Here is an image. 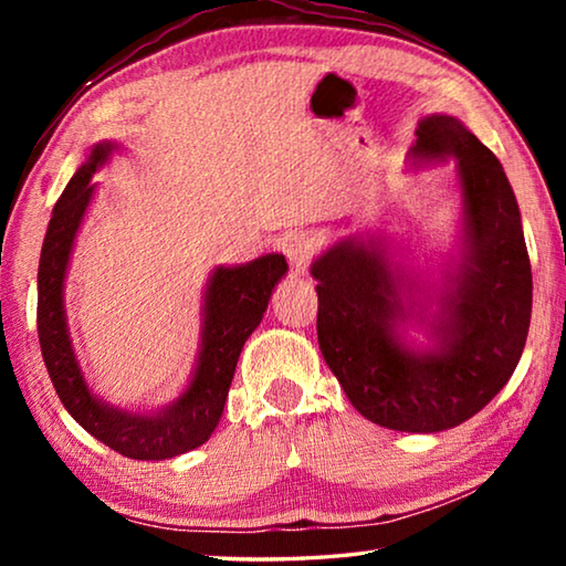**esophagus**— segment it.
<instances>
[{"instance_id":"obj_1","label":"esophagus","mask_w":566,"mask_h":566,"mask_svg":"<svg viewBox=\"0 0 566 566\" xmlns=\"http://www.w3.org/2000/svg\"><path fill=\"white\" fill-rule=\"evenodd\" d=\"M286 260H290V264L294 266L296 274H304L306 266H310V262L314 260V254H317V244H314L312 237L306 234H294L286 239V242L282 244Z\"/></svg>"}]
</instances>
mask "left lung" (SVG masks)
I'll use <instances>...</instances> for the list:
<instances>
[{
	"mask_svg": "<svg viewBox=\"0 0 566 566\" xmlns=\"http://www.w3.org/2000/svg\"><path fill=\"white\" fill-rule=\"evenodd\" d=\"M415 155H452L464 191L467 264L449 290L432 354L407 352L395 324L405 306L377 242L334 244L312 266L317 337L359 415L397 432H442L494 399L520 364L532 319V266L504 169L462 122L421 119Z\"/></svg>",
	"mask_w": 566,
	"mask_h": 566,
	"instance_id": "obj_1",
	"label": "left lung"
}]
</instances>
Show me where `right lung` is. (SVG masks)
Returning <instances> with one entry per match:
<instances>
[{
    "label": "right lung",
    "mask_w": 566,
    "mask_h": 566,
    "mask_svg": "<svg viewBox=\"0 0 566 566\" xmlns=\"http://www.w3.org/2000/svg\"><path fill=\"white\" fill-rule=\"evenodd\" d=\"M109 149L112 145L94 147L87 165L76 169L62 197L56 199L40 256L36 332L46 371L64 409L114 452L149 462L185 454L212 437L222 417L239 352L262 322L274 284L286 272V262L282 254H266L234 270L219 266L212 274L205 306L202 352L195 379L177 405L155 417L129 415L102 405L90 395L76 367L64 322L62 284L74 234L94 191L92 175L107 159Z\"/></svg>",
    "instance_id": "add662e5"
}]
</instances>
